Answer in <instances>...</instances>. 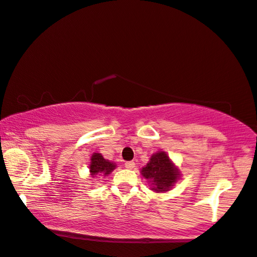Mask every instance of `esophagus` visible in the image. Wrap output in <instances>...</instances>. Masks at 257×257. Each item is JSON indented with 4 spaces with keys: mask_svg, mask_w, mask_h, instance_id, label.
<instances>
[{
    "mask_svg": "<svg viewBox=\"0 0 257 257\" xmlns=\"http://www.w3.org/2000/svg\"><path fill=\"white\" fill-rule=\"evenodd\" d=\"M125 167L127 169H132V168H135V167H136V163L133 161H127V162H125Z\"/></svg>",
    "mask_w": 257,
    "mask_h": 257,
    "instance_id": "1",
    "label": "esophagus"
}]
</instances>
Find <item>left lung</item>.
<instances>
[{"label":"left lung","mask_w":257,"mask_h":257,"mask_svg":"<svg viewBox=\"0 0 257 257\" xmlns=\"http://www.w3.org/2000/svg\"><path fill=\"white\" fill-rule=\"evenodd\" d=\"M141 174L145 178L150 180L153 184L152 190L168 191L178 178V170L170 162L165 152H159L151 158L145 168L141 169Z\"/></svg>","instance_id":"8db88e82"}]
</instances>
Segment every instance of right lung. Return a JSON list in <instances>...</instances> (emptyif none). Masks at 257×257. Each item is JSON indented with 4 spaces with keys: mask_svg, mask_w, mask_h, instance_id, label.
Instances as JSON below:
<instances>
[{
    "mask_svg": "<svg viewBox=\"0 0 257 257\" xmlns=\"http://www.w3.org/2000/svg\"><path fill=\"white\" fill-rule=\"evenodd\" d=\"M114 163L110 162L109 160H105L99 153H94L91 156V162L89 168H90L91 176L96 174L109 175L114 169Z\"/></svg>",
    "mask_w": 257,
    "mask_h": 257,
    "instance_id": "1",
    "label": "right lung"
}]
</instances>
